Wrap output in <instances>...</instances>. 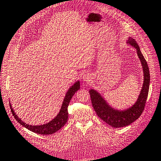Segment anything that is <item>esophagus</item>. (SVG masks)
Segmentation results:
<instances>
[{
  "instance_id": "obj_1",
  "label": "esophagus",
  "mask_w": 161,
  "mask_h": 161,
  "mask_svg": "<svg viewBox=\"0 0 161 161\" xmlns=\"http://www.w3.org/2000/svg\"><path fill=\"white\" fill-rule=\"evenodd\" d=\"M91 79H92V77H91V74L89 73H86L83 76V80L84 81H86V82H89V81H91Z\"/></svg>"
}]
</instances>
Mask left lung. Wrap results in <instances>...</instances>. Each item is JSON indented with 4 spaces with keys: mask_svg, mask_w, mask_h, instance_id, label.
I'll use <instances>...</instances> for the list:
<instances>
[{
    "mask_svg": "<svg viewBox=\"0 0 161 161\" xmlns=\"http://www.w3.org/2000/svg\"><path fill=\"white\" fill-rule=\"evenodd\" d=\"M126 43L136 49L137 56L142 66L144 81L137 101L128 108L124 110L117 109L110 106L96 90L93 89L89 90L91 103L97 115L103 121L113 128L127 126L136 121L144 111L148 93H149L150 74L147 63L140 51V47L134 39L129 37Z\"/></svg>",
    "mask_w": 161,
    "mask_h": 161,
    "instance_id": "1",
    "label": "left lung"
}]
</instances>
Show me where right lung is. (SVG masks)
<instances>
[{
    "label": "right lung",
    "mask_w": 161,
    "mask_h": 161,
    "mask_svg": "<svg viewBox=\"0 0 161 161\" xmlns=\"http://www.w3.org/2000/svg\"><path fill=\"white\" fill-rule=\"evenodd\" d=\"M80 89V81H77L72 86L69 88L67 93H66L65 97L63 101L61 109L58 112V114L56 115L52 120L45 124L42 125H29L24 123L23 121L21 120V119L15 114L14 111L12 108L11 104L9 103L10 109L12 111V114H13L14 119L17 120L19 124L23 125L24 127L28 129V130L34 132V133L40 134V135H51L57 132L60 130L64 125L67 123L68 113V106L70 103L71 98L73 96L75 92Z\"/></svg>",
    "instance_id": "add662e5"
}]
</instances>
